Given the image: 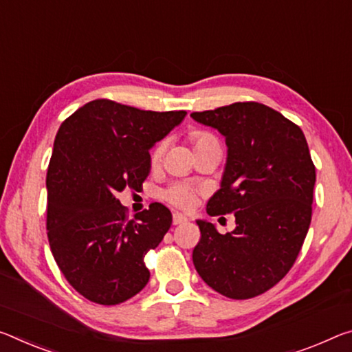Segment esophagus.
I'll list each match as a JSON object with an SVG mask.
<instances>
[{
    "label": "esophagus",
    "instance_id": "1",
    "mask_svg": "<svg viewBox=\"0 0 352 352\" xmlns=\"http://www.w3.org/2000/svg\"><path fill=\"white\" fill-rule=\"evenodd\" d=\"M172 222H174V226H180V224H185L188 222V217L182 213H174V217H172Z\"/></svg>",
    "mask_w": 352,
    "mask_h": 352
}]
</instances>
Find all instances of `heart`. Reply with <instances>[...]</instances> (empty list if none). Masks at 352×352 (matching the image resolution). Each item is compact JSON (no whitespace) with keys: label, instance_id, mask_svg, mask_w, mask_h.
Returning <instances> with one entry per match:
<instances>
[{"label":"heart","instance_id":"1","mask_svg":"<svg viewBox=\"0 0 352 352\" xmlns=\"http://www.w3.org/2000/svg\"><path fill=\"white\" fill-rule=\"evenodd\" d=\"M191 141L194 142V148H197L199 146H204V144L214 142L216 139L208 135V133L194 131L191 135ZM161 153H163V144H158L152 152L153 163H156V161L161 158ZM164 197L169 200L172 205L180 206V208H189L194 202V191L186 185H174L164 192Z\"/></svg>","mask_w":352,"mask_h":352}]
</instances>
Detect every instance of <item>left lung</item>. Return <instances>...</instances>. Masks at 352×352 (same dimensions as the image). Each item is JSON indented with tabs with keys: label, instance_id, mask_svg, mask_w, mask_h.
I'll return each instance as SVG.
<instances>
[{
	"label": "left lung",
	"instance_id": "1",
	"mask_svg": "<svg viewBox=\"0 0 352 352\" xmlns=\"http://www.w3.org/2000/svg\"><path fill=\"white\" fill-rule=\"evenodd\" d=\"M197 124L226 138L227 160L210 216L233 213L236 227L221 235L197 219L192 250L206 285L232 299L267 292L287 276L311 221L315 166L302 130L270 106L233 103L192 113Z\"/></svg>",
	"mask_w": 352,
	"mask_h": 352
}]
</instances>
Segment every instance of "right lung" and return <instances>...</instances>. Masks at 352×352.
Returning a JSON list of instances; mask_svg holds the SVG:
<instances>
[{
  "label": "right lung",
  "mask_w": 352,
  "mask_h": 352,
  "mask_svg": "<svg viewBox=\"0 0 352 352\" xmlns=\"http://www.w3.org/2000/svg\"><path fill=\"white\" fill-rule=\"evenodd\" d=\"M185 117L94 100L60 125L47 174L48 241L67 282L92 302L120 304L147 285L144 256L163 241L172 214L152 204L128 221L116 196L142 189L148 150Z\"/></svg>",
  "instance_id": "1"
}]
</instances>
